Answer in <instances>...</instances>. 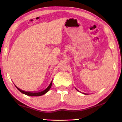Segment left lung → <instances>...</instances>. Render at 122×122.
I'll return each mask as SVG.
<instances>
[{
	"mask_svg": "<svg viewBox=\"0 0 122 122\" xmlns=\"http://www.w3.org/2000/svg\"><path fill=\"white\" fill-rule=\"evenodd\" d=\"M75 89H76V88H75ZM76 90H77V89H76ZM77 91H78V90H77ZM78 92H79V91H78ZM83 94H86H86H84V93H83Z\"/></svg>",
	"mask_w": 122,
	"mask_h": 122,
	"instance_id": "1",
	"label": "left lung"
}]
</instances>
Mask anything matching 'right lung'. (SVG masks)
Returning <instances> with one entry per match:
<instances>
[{
  "label": "right lung",
  "mask_w": 122,
  "mask_h": 122,
  "mask_svg": "<svg viewBox=\"0 0 122 122\" xmlns=\"http://www.w3.org/2000/svg\"><path fill=\"white\" fill-rule=\"evenodd\" d=\"M52 81H53V80H51V83L49 84V85L48 86V87L45 89V90H41V91H39V92H26V91L21 90L19 88H18L17 86H16L15 85V87L17 88V89L18 90H19L20 92H21V93L24 94H25V95H26L30 96H40L43 95L47 93V92H48L49 90L51 88V85H52Z\"/></svg>",
  "instance_id": "1"
}]
</instances>
